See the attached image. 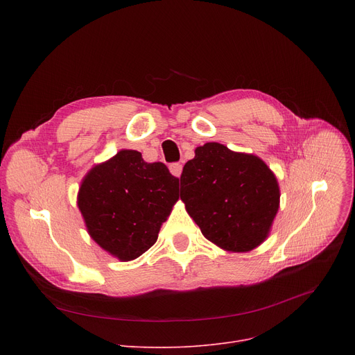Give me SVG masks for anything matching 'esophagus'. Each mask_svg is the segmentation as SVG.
Listing matches in <instances>:
<instances>
[{
    "label": "esophagus",
    "instance_id": "34e87169",
    "mask_svg": "<svg viewBox=\"0 0 355 355\" xmlns=\"http://www.w3.org/2000/svg\"><path fill=\"white\" fill-rule=\"evenodd\" d=\"M170 171H171L173 175L180 177V175H181V171H182V165H181L180 162H173V164L170 165Z\"/></svg>",
    "mask_w": 355,
    "mask_h": 355
}]
</instances>
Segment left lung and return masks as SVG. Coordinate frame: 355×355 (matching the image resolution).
Listing matches in <instances>:
<instances>
[{"label": "left lung", "mask_w": 355, "mask_h": 355, "mask_svg": "<svg viewBox=\"0 0 355 355\" xmlns=\"http://www.w3.org/2000/svg\"><path fill=\"white\" fill-rule=\"evenodd\" d=\"M180 184L185 209L214 245L249 252L268 237L281 194L260 158L204 144L184 165Z\"/></svg>", "instance_id": "left-lung-1"}]
</instances>
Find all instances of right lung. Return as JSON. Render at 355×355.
Instances as JSON below:
<instances>
[{"instance_id":"add662e5","label":"right lung","mask_w":355,"mask_h":355,"mask_svg":"<svg viewBox=\"0 0 355 355\" xmlns=\"http://www.w3.org/2000/svg\"><path fill=\"white\" fill-rule=\"evenodd\" d=\"M178 200V178L162 162H145L123 149L92 168L78 197L89 234L119 260H134L151 248Z\"/></svg>"}]
</instances>
